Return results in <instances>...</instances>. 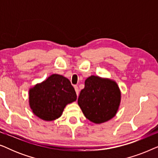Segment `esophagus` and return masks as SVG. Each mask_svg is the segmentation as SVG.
Instances as JSON below:
<instances>
[{
    "label": "esophagus",
    "mask_w": 158,
    "mask_h": 158,
    "mask_svg": "<svg viewBox=\"0 0 158 158\" xmlns=\"http://www.w3.org/2000/svg\"><path fill=\"white\" fill-rule=\"evenodd\" d=\"M74 88H75V92H76V94H77V96H78V95H79V89H78V87H77V85H75V86H74Z\"/></svg>",
    "instance_id": "34e87169"
}]
</instances>
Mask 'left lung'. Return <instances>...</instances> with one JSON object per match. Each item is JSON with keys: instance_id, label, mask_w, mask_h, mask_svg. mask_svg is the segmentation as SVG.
<instances>
[{"instance_id": "1", "label": "left lung", "mask_w": 158, "mask_h": 158, "mask_svg": "<svg viewBox=\"0 0 158 158\" xmlns=\"http://www.w3.org/2000/svg\"><path fill=\"white\" fill-rule=\"evenodd\" d=\"M121 102V91L117 83L111 79L91 75L85 81L77 103L86 118L95 124L111 119Z\"/></svg>"}]
</instances>
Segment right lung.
Listing matches in <instances>:
<instances>
[{"instance_id":"1","label":"right lung","mask_w":158,"mask_h":158,"mask_svg":"<svg viewBox=\"0 0 158 158\" xmlns=\"http://www.w3.org/2000/svg\"><path fill=\"white\" fill-rule=\"evenodd\" d=\"M29 106L41 119L53 121L60 117L64 107L76 101L77 95L70 81L53 74L29 89Z\"/></svg>"}]
</instances>
